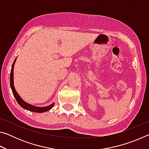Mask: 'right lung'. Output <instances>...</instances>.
<instances>
[{
  "instance_id": "add662e5",
  "label": "right lung",
  "mask_w": 149,
  "mask_h": 149,
  "mask_svg": "<svg viewBox=\"0 0 149 149\" xmlns=\"http://www.w3.org/2000/svg\"><path fill=\"white\" fill-rule=\"evenodd\" d=\"M16 58L15 59L13 64H12V67L11 72H10V87H11V89L12 91V93H13V95L14 96V97L16 98L17 103H18V104L21 106L22 108H24V109L27 110L29 111H31V112H33L42 113V112H47V111L49 110L50 109H51V108L53 107L54 105V102L50 105L47 106V107H35V106H33V105L28 104L27 102H25L24 100L19 97L18 93H17L16 89H15V87L14 85V64H15V62H16Z\"/></svg>"
}]
</instances>
